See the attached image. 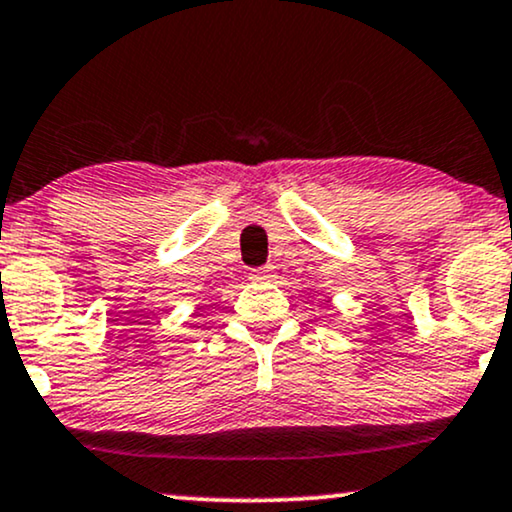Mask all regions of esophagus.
Wrapping results in <instances>:
<instances>
[{
    "mask_svg": "<svg viewBox=\"0 0 512 512\" xmlns=\"http://www.w3.org/2000/svg\"><path fill=\"white\" fill-rule=\"evenodd\" d=\"M249 277L254 282H268V280H273L275 277V268L273 266H263V268H254L249 273Z\"/></svg>",
    "mask_w": 512,
    "mask_h": 512,
    "instance_id": "34e87169",
    "label": "esophagus"
}]
</instances>
